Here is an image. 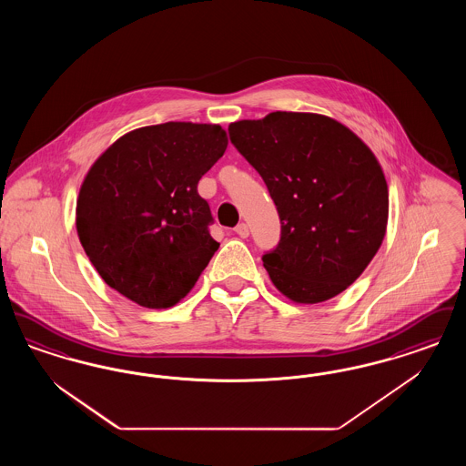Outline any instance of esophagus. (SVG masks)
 <instances>
[{
	"label": "esophagus",
	"instance_id": "1",
	"mask_svg": "<svg viewBox=\"0 0 466 466\" xmlns=\"http://www.w3.org/2000/svg\"><path fill=\"white\" fill-rule=\"evenodd\" d=\"M234 232H236L239 238H248V236H249V228H248L246 223H239V225L234 228Z\"/></svg>",
	"mask_w": 466,
	"mask_h": 466
}]
</instances>
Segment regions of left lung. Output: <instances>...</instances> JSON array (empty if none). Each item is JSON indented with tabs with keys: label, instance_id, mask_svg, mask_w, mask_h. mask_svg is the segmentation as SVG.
Masks as SVG:
<instances>
[{
	"label": "left lung",
	"instance_id": "8db88e82",
	"mask_svg": "<svg viewBox=\"0 0 466 466\" xmlns=\"http://www.w3.org/2000/svg\"><path fill=\"white\" fill-rule=\"evenodd\" d=\"M228 136L279 215V243L262 257L274 287L316 304L353 285L388 223V185L370 148L318 113L274 111L230 124Z\"/></svg>",
	"mask_w": 466,
	"mask_h": 466
}]
</instances>
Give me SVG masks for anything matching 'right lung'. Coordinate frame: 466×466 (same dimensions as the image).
<instances>
[{
    "mask_svg": "<svg viewBox=\"0 0 466 466\" xmlns=\"http://www.w3.org/2000/svg\"><path fill=\"white\" fill-rule=\"evenodd\" d=\"M215 124L166 122L116 139L90 167L76 230L105 283L150 309L179 302L218 249L198 183L225 154Z\"/></svg>",
    "mask_w": 466,
    "mask_h": 466,
    "instance_id": "obj_1",
    "label": "right lung"
}]
</instances>
